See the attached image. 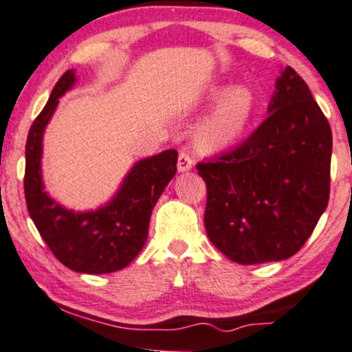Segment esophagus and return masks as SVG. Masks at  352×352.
<instances>
[{"instance_id":"1","label":"esophagus","mask_w":352,"mask_h":352,"mask_svg":"<svg viewBox=\"0 0 352 352\" xmlns=\"http://www.w3.org/2000/svg\"><path fill=\"white\" fill-rule=\"evenodd\" d=\"M192 164H194V161L191 158V155H189L188 151H181L179 158H177V171L179 173L191 171Z\"/></svg>"}]
</instances>
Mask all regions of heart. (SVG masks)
Returning <instances> with one entry per match:
<instances>
[{
  "label": "heart",
  "mask_w": 352,
  "mask_h": 352,
  "mask_svg": "<svg viewBox=\"0 0 352 352\" xmlns=\"http://www.w3.org/2000/svg\"><path fill=\"white\" fill-rule=\"evenodd\" d=\"M208 98L214 109L196 128L197 146L204 151H219L241 138L254 117L257 97L247 85H216Z\"/></svg>",
  "instance_id": "obj_1"
}]
</instances>
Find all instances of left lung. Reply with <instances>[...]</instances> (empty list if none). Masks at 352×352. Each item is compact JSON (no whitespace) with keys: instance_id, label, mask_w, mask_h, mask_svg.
Returning <instances> with one entry per match:
<instances>
[{"instance_id":"obj_1","label":"left lung","mask_w":352,"mask_h":352,"mask_svg":"<svg viewBox=\"0 0 352 352\" xmlns=\"http://www.w3.org/2000/svg\"><path fill=\"white\" fill-rule=\"evenodd\" d=\"M331 151L328 120L288 65L257 130L232 151L197 164L208 186L209 241L242 265L295 255L328 206Z\"/></svg>"}]
</instances>
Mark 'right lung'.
<instances>
[{"label": "right lung", "mask_w": 352, "mask_h": 352, "mask_svg": "<svg viewBox=\"0 0 352 352\" xmlns=\"http://www.w3.org/2000/svg\"><path fill=\"white\" fill-rule=\"evenodd\" d=\"M76 80V72L67 70L29 128L24 194L29 216L60 263L78 274H111L130 265L146 243L153 208L176 175L177 151L136 161L117 194L98 209L76 212L54 201L45 192L41 169L43 136L59 98Z\"/></svg>", "instance_id": "add662e5"}]
</instances>
